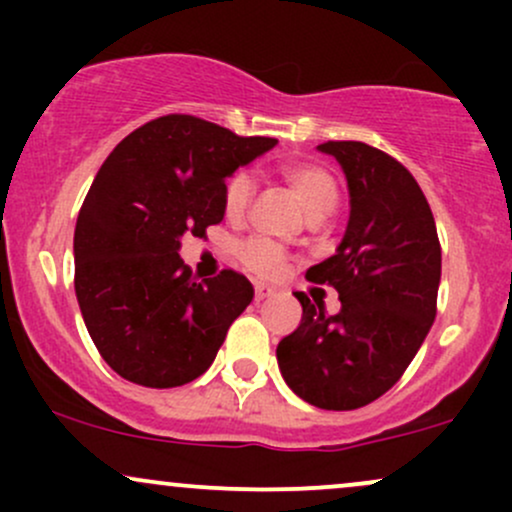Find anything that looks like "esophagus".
<instances>
[{"instance_id":"34e87169","label":"esophagus","mask_w":512,"mask_h":512,"mask_svg":"<svg viewBox=\"0 0 512 512\" xmlns=\"http://www.w3.org/2000/svg\"><path fill=\"white\" fill-rule=\"evenodd\" d=\"M274 289L269 284H255V301H264V298H272Z\"/></svg>"}]
</instances>
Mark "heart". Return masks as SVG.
I'll return each instance as SVG.
<instances>
[{
	"label": "heart",
	"instance_id": "1",
	"mask_svg": "<svg viewBox=\"0 0 512 512\" xmlns=\"http://www.w3.org/2000/svg\"><path fill=\"white\" fill-rule=\"evenodd\" d=\"M281 180L296 192V197L301 199L305 214L310 219L317 221L322 216H327L330 211H334L339 202V187L337 180L332 178L330 170H325L317 163H305V161H296V163H286L279 170ZM252 195H255V185H252L248 173H233L228 178L226 187H223V211L231 221L243 219L245 211H248ZM238 257L250 272L260 274V276H272L279 272L281 262H284V250L281 245H276L274 240L255 236L248 238L243 245L238 248Z\"/></svg>",
	"mask_w": 512,
	"mask_h": 512
}]
</instances>
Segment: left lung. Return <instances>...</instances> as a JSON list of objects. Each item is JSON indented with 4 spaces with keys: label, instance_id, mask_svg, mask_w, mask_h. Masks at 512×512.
Segmentation results:
<instances>
[{
    "label": "left lung",
    "instance_id": "left-lung-1",
    "mask_svg": "<svg viewBox=\"0 0 512 512\" xmlns=\"http://www.w3.org/2000/svg\"><path fill=\"white\" fill-rule=\"evenodd\" d=\"M349 187V223L337 252L305 272L337 289V315L296 293L301 325L276 346L286 385L320 409L349 411L385 395L424 344L440 286L436 221L402 163L363 142L317 146Z\"/></svg>",
    "mask_w": 512,
    "mask_h": 512
}]
</instances>
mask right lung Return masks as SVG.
Here are the masks:
<instances>
[{"mask_svg": "<svg viewBox=\"0 0 512 512\" xmlns=\"http://www.w3.org/2000/svg\"><path fill=\"white\" fill-rule=\"evenodd\" d=\"M192 115L134 129L98 170L74 231V291L86 330L117 375L178 387L207 373L255 289L223 269L199 281L182 236L223 221V187L274 149Z\"/></svg>", "mask_w": 512, "mask_h": 512, "instance_id": "obj_1", "label": "right lung"}]
</instances>
